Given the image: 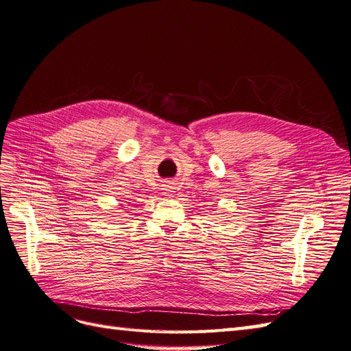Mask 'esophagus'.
Returning <instances> with one entry per match:
<instances>
[{
    "instance_id": "1",
    "label": "esophagus",
    "mask_w": 351,
    "mask_h": 351,
    "mask_svg": "<svg viewBox=\"0 0 351 351\" xmlns=\"http://www.w3.org/2000/svg\"><path fill=\"white\" fill-rule=\"evenodd\" d=\"M173 189H174V187H173V186H170V184L164 187V190H165V191H173Z\"/></svg>"
}]
</instances>
